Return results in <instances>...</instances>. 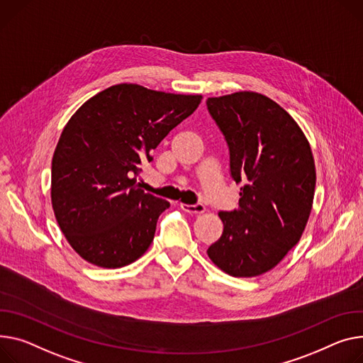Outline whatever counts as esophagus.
<instances>
[{
  "label": "esophagus",
  "instance_id": "34e87169",
  "mask_svg": "<svg viewBox=\"0 0 363 363\" xmlns=\"http://www.w3.org/2000/svg\"><path fill=\"white\" fill-rule=\"evenodd\" d=\"M179 206L185 213H189V214H201V213L206 211L204 204H185V203H181Z\"/></svg>",
  "mask_w": 363,
  "mask_h": 363
}]
</instances>
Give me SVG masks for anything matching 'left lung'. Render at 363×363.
<instances>
[{
	"instance_id": "1",
	"label": "left lung",
	"mask_w": 363,
	"mask_h": 363,
	"mask_svg": "<svg viewBox=\"0 0 363 363\" xmlns=\"http://www.w3.org/2000/svg\"><path fill=\"white\" fill-rule=\"evenodd\" d=\"M207 108L229 146L230 175L242 184L239 207L220 211L223 233L208 258L233 277L274 269L308 223L315 163L296 121L267 96L236 91L208 98Z\"/></svg>"
}]
</instances>
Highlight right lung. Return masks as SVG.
<instances>
[{"label": "right lung", "instance_id": "add662e5", "mask_svg": "<svg viewBox=\"0 0 363 363\" xmlns=\"http://www.w3.org/2000/svg\"><path fill=\"white\" fill-rule=\"evenodd\" d=\"M201 94L115 84L69 118L52 157L51 201L71 248L104 269L138 259L169 201L135 184L159 143L194 112Z\"/></svg>", "mask_w": 363, "mask_h": 363}]
</instances>
